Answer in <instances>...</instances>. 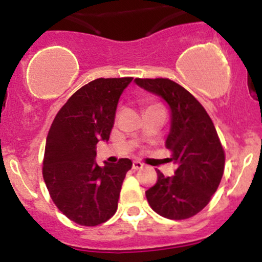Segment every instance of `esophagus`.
Listing matches in <instances>:
<instances>
[{"label":"esophagus","mask_w":262,"mask_h":262,"mask_svg":"<svg viewBox=\"0 0 262 262\" xmlns=\"http://www.w3.org/2000/svg\"><path fill=\"white\" fill-rule=\"evenodd\" d=\"M142 167H144V164H142L141 162H139V160H135V162L132 163V169L137 170V169H141Z\"/></svg>","instance_id":"1"}]
</instances>
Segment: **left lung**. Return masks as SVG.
Instances as JSON below:
<instances>
[{
  "mask_svg": "<svg viewBox=\"0 0 262 262\" xmlns=\"http://www.w3.org/2000/svg\"><path fill=\"white\" fill-rule=\"evenodd\" d=\"M135 84L169 107L165 147L177 164L173 177L158 170L157 183L145 192L147 203L164 218H191L208 205L224 172V150L213 121L199 100L172 80L135 79Z\"/></svg>",
  "mask_w": 262,
  "mask_h": 262,
  "instance_id": "left-lung-1",
  "label": "left lung"
}]
</instances>
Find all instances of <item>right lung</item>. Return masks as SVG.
Returning a JSON list of instances; mask_svg holds the SVG:
<instances>
[{
	"mask_svg": "<svg viewBox=\"0 0 262 262\" xmlns=\"http://www.w3.org/2000/svg\"><path fill=\"white\" fill-rule=\"evenodd\" d=\"M132 77L97 79L71 95L46 141L43 178L57 208L76 224L94 227L115 215L132 162L98 165L97 144L108 141L116 110Z\"/></svg>",
	"mask_w": 262,
	"mask_h": 262,
	"instance_id": "right-lung-1",
	"label": "right lung"
}]
</instances>
